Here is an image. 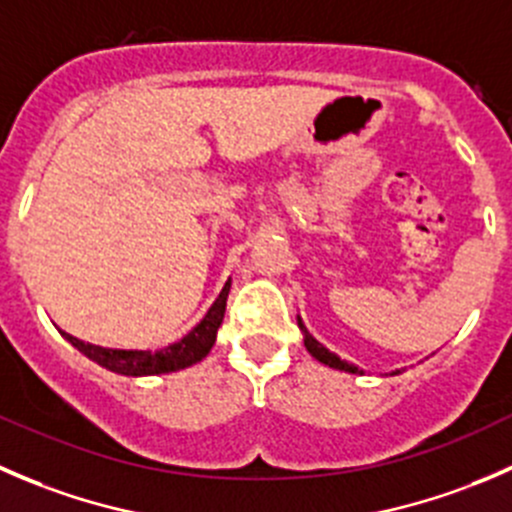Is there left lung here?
Instances as JSON below:
<instances>
[{"mask_svg": "<svg viewBox=\"0 0 512 512\" xmlns=\"http://www.w3.org/2000/svg\"><path fill=\"white\" fill-rule=\"evenodd\" d=\"M298 328H301V331H303V346H306V351L311 353V356L316 358V361H321L323 366L336 368V371H346V373H363V371H358V366H353V363H348V361H341V358H338L336 353H331L326 346H323V343H318L316 338H313L311 333L306 331V326H303L301 318H298Z\"/></svg>", "mask_w": 512, "mask_h": 512, "instance_id": "8db88e82", "label": "left lung"}]
</instances>
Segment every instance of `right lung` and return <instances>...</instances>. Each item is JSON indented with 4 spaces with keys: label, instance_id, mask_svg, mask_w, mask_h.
I'll return each mask as SVG.
<instances>
[{
    "label": "right lung",
    "instance_id": "right-lung-1",
    "mask_svg": "<svg viewBox=\"0 0 512 512\" xmlns=\"http://www.w3.org/2000/svg\"><path fill=\"white\" fill-rule=\"evenodd\" d=\"M229 288L231 278L224 283L219 298L211 303L206 316L201 318L181 341L159 348V351H124V348L94 346V343L79 341L77 336H69L67 331H62V336L67 338L77 351H82L86 358L99 363L106 371L121 373V376H159V373L181 371V368L194 366L201 358L209 356L211 346L216 343V331H219L221 321H224Z\"/></svg>",
    "mask_w": 512,
    "mask_h": 512
}]
</instances>
